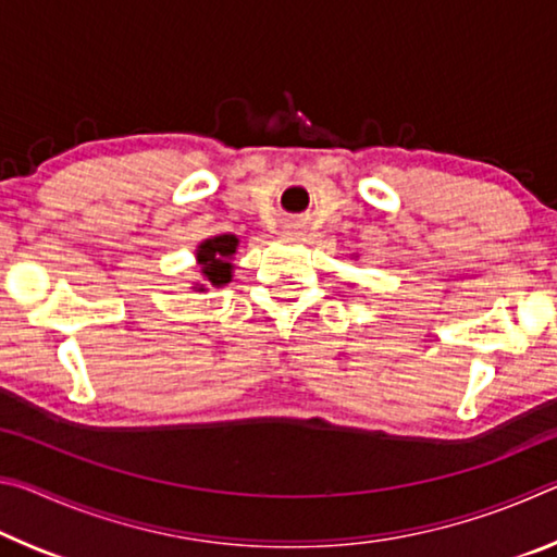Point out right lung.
<instances>
[{
	"mask_svg": "<svg viewBox=\"0 0 557 557\" xmlns=\"http://www.w3.org/2000/svg\"><path fill=\"white\" fill-rule=\"evenodd\" d=\"M238 248V238L235 235H219V238H211L201 243L196 258L201 262L203 277L211 282V285L221 287L225 282H231V256ZM203 289V287H201Z\"/></svg>",
	"mask_w": 557,
	"mask_h": 557,
	"instance_id": "add662e5",
	"label": "right lung"
}]
</instances>
